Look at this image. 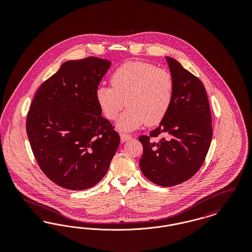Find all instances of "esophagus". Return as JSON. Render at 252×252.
Listing matches in <instances>:
<instances>
[{"label":"esophagus","mask_w":252,"mask_h":252,"mask_svg":"<svg viewBox=\"0 0 252 252\" xmlns=\"http://www.w3.org/2000/svg\"><path fill=\"white\" fill-rule=\"evenodd\" d=\"M132 137L129 134H126V133H121V141L124 143V142H126L128 140H130Z\"/></svg>","instance_id":"34e87169"}]
</instances>
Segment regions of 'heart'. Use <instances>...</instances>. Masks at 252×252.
Returning <instances> with one entry per match:
<instances>
[{"label":"heart","mask_w":252,"mask_h":252,"mask_svg":"<svg viewBox=\"0 0 252 252\" xmlns=\"http://www.w3.org/2000/svg\"><path fill=\"white\" fill-rule=\"evenodd\" d=\"M109 83L110 87L101 86L96 90V101L109 120H115L126 104L128 106L117 124L120 130H134L145 123L158 125L172 106L174 77L154 64L126 62L111 73Z\"/></svg>","instance_id":"heart-1"}]
</instances>
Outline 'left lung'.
Returning <instances> with one entry per match:
<instances>
[{
	"mask_svg": "<svg viewBox=\"0 0 252 252\" xmlns=\"http://www.w3.org/2000/svg\"><path fill=\"white\" fill-rule=\"evenodd\" d=\"M166 59L175 81L172 106L156 129L140 136L139 141L144 148L143 174L157 185L171 187L191 179L202 166L213 126L203 83L180 62ZM158 136L155 142L153 139Z\"/></svg>",
	"mask_w": 252,
	"mask_h": 252,
	"instance_id": "obj_1",
	"label": "left lung"
}]
</instances>
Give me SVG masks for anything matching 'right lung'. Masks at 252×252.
I'll use <instances>...</instances> for the list:
<instances>
[{"mask_svg":"<svg viewBox=\"0 0 252 252\" xmlns=\"http://www.w3.org/2000/svg\"><path fill=\"white\" fill-rule=\"evenodd\" d=\"M109 67L110 61L94 57L64 62L38 88L27 113L26 132L37 164L65 189L96 185L120 144L96 101Z\"/></svg>","mask_w":252,"mask_h":252,"instance_id":"right-lung-1","label":"right lung"}]
</instances>
